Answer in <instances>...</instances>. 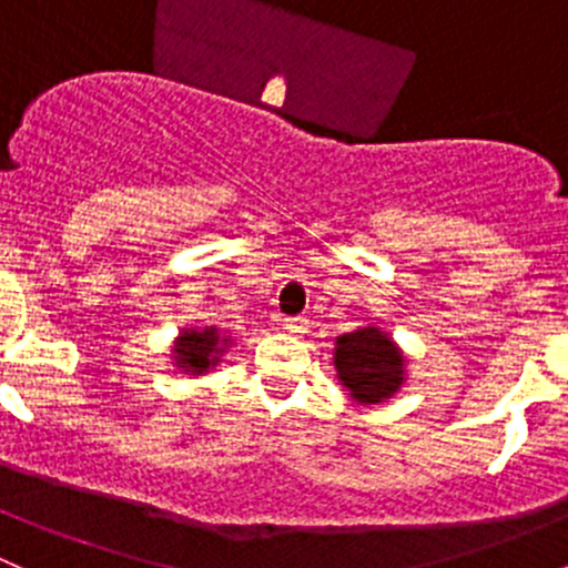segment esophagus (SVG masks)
I'll return each mask as SVG.
<instances>
[{"label": "esophagus", "mask_w": 568, "mask_h": 568, "mask_svg": "<svg viewBox=\"0 0 568 568\" xmlns=\"http://www.w3.org/2000/svg\"><path fill=\"white\" fill-rule=\"evenodd\" d=\"M307 324H311V321H307V316H288V318H283V329L291 332V335H302V332L307 329Z\"/></svg>", "instance_id": "1"}]
</instances>
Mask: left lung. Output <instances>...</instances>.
Here are the masks:
<instances>
[{
    "label": "left lung",
    "mask_w": 568,
    "mask_h": 568,
    "mask_svg": "<svg viewBox=\"0 0 568 568\" xmlns=\"http://www.w3.org/2000/svg\"><path fill=\"white\" fill-rule=\"evenodd\" d=\"M337 379L352 390L357 400L365 404H379L382 398H390L404 379V357L393 346L385 332L357 329L352 335L337 337L335 348Z\"/></svg>",
    "instance_id": "obj_1"
}]
</instances>
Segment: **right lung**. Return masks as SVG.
Returning <instances> with one entry per match:
<instances>
[{
	"label": "right lung",
	"mask_w": 568,
	"mask_h": 568,
	"mask_svg": "<svg viewBox=\"0 0 568 568\" xmlns=\"http://www.w3.org/2000/svg\"><path fill=\"white\" fill-rule=\"evenodd\" d=\"M175 352L178 368L192 371V374H203L209 365L216 363V354H220V335H216V329L183 332Z\"/></svg>",
	"instance_id": "add662e5"
}]
</instances>
